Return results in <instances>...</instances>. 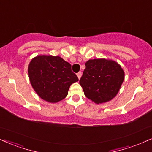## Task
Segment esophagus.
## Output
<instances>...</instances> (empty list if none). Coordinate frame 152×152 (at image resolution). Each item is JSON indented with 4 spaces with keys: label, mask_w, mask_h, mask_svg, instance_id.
I'll return each mask as SVG.
<instances>
[{
    "label": "esophagus",
    "mask_w": 152,
    "mask_h": 152,
    "mask_svg": "<svg viewBox=\"0 0 152 152\" xmlns=\"http://www.w3.org/2000/svg\"><path fill=\"white\" fill-rule=\"evenodd\" d=\"M82 72H78V73H77V75L78 78H79V80L80 79V78H81V77H82Z\"/></svg>",
    "instance_id": "esophagus-1"
}]
</instances>
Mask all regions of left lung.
<instances>
[{
  "instance_id": "1",
  "label": "left lung",
  "mask_w": 152,
  "mask_h": 152,
  "mask_svg": "<svg viewBox=\"0 0 152 152\" xmlns=\"http://www.w3.org/2000/svg\"><path fill=\"white\" fill-rule=\"evenodd\" d=\"M80 80L85 95L96 104L109 102L116 96L124 80V71L113 61L89 60Z\"/></svg>"
}]
</instances>
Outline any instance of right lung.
<instances>
[{"instance_id":"obj_1","label":"right lung","mask_w":152,"mask_h":152,"mask_svg":"<svg viewBox=\"0 0 152 152\" xmlns=\"http://www.w3.org/2000/svg\"><path fill=\"white\" fill-rule=\"evenodd\" d=\"M28 73L34 91L50 103L64 99L70 85L79 80L70 63L59 56H37L29 63Z\"/></svg>"}]
</instances>
